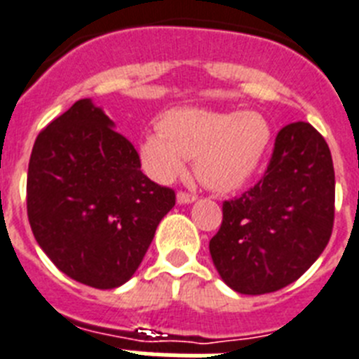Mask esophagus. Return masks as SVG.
Returning a JSON list of instances; mask_svg holds the SVG:
<instances>
[{"instance_id":"1","label":"esophagus","mask_w":359,"mask_h":359,"mask_svg":"<svg viewBox=\"0 0 359 359\" xmlns=\"http://www.w3.org/2000/svg\"><path fill=\"white\" fill-rule=\"evenodd\" d=\"M195 198H197V195L189 194V191H179V194H177V203H179V204L194 203Z\"/></svg>"}]
</instances>
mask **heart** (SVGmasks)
I'll list each match as a JSON object with an SVG mask.
<instances>
[{
  "label": "heart",
  "instance_id": "b5f03b06",
  "mask_svg": "<svg viewBox=\"0 0 359 359\" xmlns=\"http://www.w3.org/2000/svg\"><path fill=\"white\" fill-rule=\"evenodd\" d=\"M158 131L140 144L144 171L165 184L184 173L186 161L197 158L198 179L217 191L248 182L272 140L270 123L255 111L171 109L162 114Z\"/></svg>",
  "mask_w": 359,
  "mask_h": 359
}]
</instances>
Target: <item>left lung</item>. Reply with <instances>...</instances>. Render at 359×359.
Here are the masks:
<instances>
[{"instance_id":"obj_1","label":"left lung","mask_w":359,"mask_h":359,"mask_svg":"<svg viewBox=\"0 0 359 359\" xmlns=\"http://www.w3.org/2000/svg\"><path fill=\"white\" fill-rule=\"evenodd\" d=\"M332 155L309 122L277 133L263 177L222 203L210 254L222 281L259 296L287 287L321 255L334 228Z\"/></svg>"}]
</instances>
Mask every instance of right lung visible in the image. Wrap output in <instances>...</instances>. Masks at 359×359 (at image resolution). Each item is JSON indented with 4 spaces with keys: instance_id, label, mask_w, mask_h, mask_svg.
Here are the masks:
<instances>
[{
    "instance_id": "1",
    "label": "right lung",
    "mask_w": 359,
    "mask_h": 359,
    "mask_svg": "<svg viewBox=\"0 0 359 359\" xmlns=\"http://www.w3.org/2000/svg\"><path fill=\"white\" fill-rule=\"evenodd\" d=\"M128 138L89 98L45 129L27 173V215L38 245L71 279L116 288L142 263L175 191L147 179Z\"/></svg>"
}]
</instances>
